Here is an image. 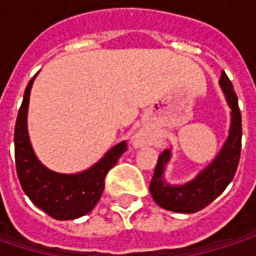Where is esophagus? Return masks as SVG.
I'll return each instance as SVG.
<instances>
[{
	"instance_id": "obj_1",
	"label": "esophagus",
	"mask_w": 256,
	"mask_h": 256,
	"mask_svg": "<svg viewBox=\"0 0 256 256\" xmlns=\"http://www.w3.org/2000/svg\"><path fill=\"white\" fill-rule=\"evenodd\" d=\"M146 144V138L142 134V133H138L134 138H133V145L134 146H144Z\"/></svg>"
}]
</instances>
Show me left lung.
Returning <instances> with one entry per match:
<instances>
[{"instance_id": "obj_1", "label": "left lung", "mask_w": 256, "mask_h": 256, "mask_svg": "<svg viewBox=\"0 0 256 256\" xmlns=\"http://www.w3.org/2000/svg\"><path fill=\"white\" fill-rule=\"evenodd\" d=\"M221 88L231 108V124L228 138L215 157L196 178L182 185H170L164 180L166 164L170 160V150L158 156V162L150 182V191L154 202L170 212L194 214L212 203L230 184L238 166L242 150V116L232 84L222 72L220 78Z\"/></svg>"}]
</instances>
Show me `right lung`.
Listing matches in <instances>:
<instances>
[{
	"mask_svg": "<svg viewBox=\"0 0 256 256\" xmlns=\"http://www.w3.org/2000/svg\"><path fill=\"white\" fill-rule=\"evenodd\" d=\"M32 78L26 86L14 128V158L20 185L29 200L54 220L66 221L87 215L99 202L105 188V176L128 150L123 140L112 146L90 169L65 175L47 169L35 156L28 134V105Z\"/></svg>",
	"mask_w": 256,
	"mask_h": 256,
	"instance_id": "right-lung-1",
	"label": "right lung"
}]
</instances>
